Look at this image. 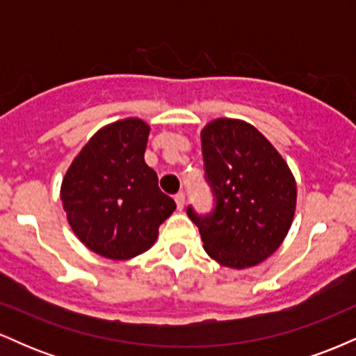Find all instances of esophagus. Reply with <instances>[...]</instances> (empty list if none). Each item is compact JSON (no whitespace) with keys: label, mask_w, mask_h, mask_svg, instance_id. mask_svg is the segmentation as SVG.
Returning a JSON list of instances; mask_svg holds the SVG:
<instances>
[{"label":"esophagus","mask_w":356,"mask_h":356,"mask_svg":"<svg viewBox=\"0 0 356 356\" xmlns=\"http://www.w3.org/2000/svg\"><path fill=\"white\" fill-rule=\"evenodd\" d=\"M174 199H175V204H177V209L182 211L184 209V204H186V194H184L182 191L177 192Z\"/></svg>","instance_id":"obj_1"}]
</instances>
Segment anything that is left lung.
Returning <instances> with one entry per match:
<instances>
[{"instance_id": "obj_1", "label": "left lung", "mask_w": 356, "mask_h": 356, "mask_svg": "<svg viewBox=\"0 0 356 356\" xmlns=\"http://www.w3.org/2000/svg\"><path fill=\"white\" fill-rule=\"evenodd\" d=\"M201 140L214 207L197 214L187 206V216L212 259L236 269L256 266L291 227L295 177L271 142L243 120L218 118L204 127Z\"/></svg>"}]
</instances>
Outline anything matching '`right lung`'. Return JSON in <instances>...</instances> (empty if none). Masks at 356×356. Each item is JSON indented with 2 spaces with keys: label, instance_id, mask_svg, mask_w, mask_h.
Instances as JSON below:
<instances>
[{
  "label": "right lung",
  "instance_id": "right-lung-1",
  "mask_svg": "<svg viewBox=\"0 0 356 356\" xmlns=\"http://www.w3.org/2000/svg\"><path fill=\"white\" fill-rule=\"evenodd\" d=\"M150 127L140 118L100 129L72 162L61 201L73 232L108 259H130L155 243L175 202L159 189L144 154Z\"/></svg>",
  "mask_w": 356,
  "mask_h": 356
}]
</instances>
